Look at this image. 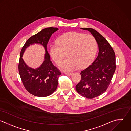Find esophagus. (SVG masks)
<instances>
[{
	"mask_svg": "<svg viewBox=\"0 0 131 131\" xmlns=\"http://www.w3.org/2000/svg\"><path fill=\"white\" fill-rule=\"evenodd\" d=\"M73 73H72V72H66V73H65V74H66V75H71Z\"/></svg>",
	"mask_w": 131,
	"mask_h": 131,
	"instance_id": "esophagus-1",
	"label": "esophagus"
}]
</instances>
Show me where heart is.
Returning a JSON list of instances; mask_svg holds the SVG:
<instances>
[{"label":"heart","instance_id":"heart-1","mask_svg":"<svg viewBox=\"0 0 131 131\" xmlns=\"http://www.w3.org/2000/svg\"><path fill=\"white\" fill-rule=\"evenodd\" d=\"M97 49V41L93 36L69 32L52 43L50 54L54 62L59 64L67 52L68 58L60 64L59 67L63 71H71L90 65L96 56Z\"/></svg>","mask_w":131,"mask_h":131}]
</instances>
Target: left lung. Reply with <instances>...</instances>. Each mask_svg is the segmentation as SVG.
Listing matches in <instances>:
<instances>
[{
  "label": "left lung",
  "instance_id": "1",
  "mask_svg": "<svg viewBox=\"0 0 131 131\" xmlns=\"http://www.w3.org/2000/svg\"><path fill=\"white\" fill-rule=\"evenodd\" d=\"M81 29L90 31L95 37L99 52L92 64L81 71L82 79L75 88L82 96L93 99L102 94L108 88L116 69L115 54L107 40L96 30Z\"/></svg>",
  "mask_w": 131,
  "mask_h": 131
}]
</instances>
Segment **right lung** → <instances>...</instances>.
<instances>
[{
    "label": "right lung",
    "instance_id": "right-lung-1",
    "mask_svg": "<svg viewBox=\"0 0 131 131\" xmlns=\"http://www.w3.org/2000/svg\"><path fill=\"white\" fill-rule=\"evenodd\" d=\"M58 29L57 27H52L42 29L30 37L21 50L18 64L19 75L25 88L34 96H49L52 94L57 88L58 78L61 73L50 61V56L47 51V44L52 34ZM34 43L42 45L46 50L43 63L36 69L28 67L21 58L26 48Z\"/></svg>",
    "mask_w": 131,
    "mask_h": 131
}]
</instances>
